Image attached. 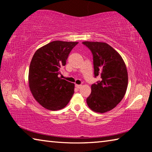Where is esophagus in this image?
Masks as SVG:
<instances>
[{
    "label": "esophagus",
    "mask_w": 152,
    "mask_h": 152,
    "mask_svg": "<svg viewBox=\"0 0 152 152\" xmlns=\"http://www.w3.org/2000/svg\"><path fill=\"white\" fill-rule=\"evenodd\" d=\"M76 87L77 88L80 89L82 87V85H81V84H76Z\"/></svg>",
    "instance_id": "obj_1"
}]
</instances>
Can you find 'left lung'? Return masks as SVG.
I'll use <instances>...</instances> for the list:
<instances>
[{
  "label": "left lung",
  "instance_id": "1",
  "mask_svg": "<svg viewBox=\"0 0 152 152\" xmlns=\"http://www.w3.org/2000/svg\"><path fill=\"white\" fill-rule=\"evenodd\" d=\"M93 56L94 77H101L91 86L86 102L93 111L103 113L117 106L124 97L128 84L124 61L111 46L102 42H82Z\"/></svg>",
  "mask_w": 152,
  "mask_h": 152
}]
</instances>
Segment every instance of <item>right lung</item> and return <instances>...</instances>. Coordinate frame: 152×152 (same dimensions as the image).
<instances>
[{"label": "right lung", "instance_id": "obj_1", "mask_svg": "<svg viewBox=\"0 0 152 152\" xmlns=\"http://www.w3.org/2000/svg\"><path fill=\"white\" fill-rule=\"evenodd\" d=\"M78 43L53 41L37 50L33 56L29 70V88L35 99L45 109H63L72 96L74 84L58 75Z\"/></svg>", "mask_w": 152, "mask_h": 152}]
</instances>
